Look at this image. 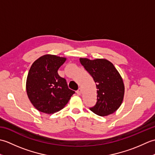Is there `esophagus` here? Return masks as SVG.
<instances>
[{
	"instance_id": "esophagus-1",
	"label": "esophagus",
	"mask_w": 155,
	"mask_h": 155,
	"mask_svg": "<svg viewBox=\"0 0 155 155\" xmlns=\"http://www.w3.org/2000/svg\"><path fill=\"white\" fill-rule=\"evenodd\" d=\"M76 93H77V94L80 95V94H81V88H78V89L77 91H76Z\"/></svg>"
}]
</instances>
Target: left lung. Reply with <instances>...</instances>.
<instances>
[{
  "instance_id": "left-lung-1",
  "label": "left lung",
  "mask_w": 155,
  "mask_h": 155,
  "mask_svg": "<svg viewBox=\"0 0 155 155\" xmlns=\"http://www.w3.org/2000/svg\"><path fill=\"white\" fill-rule=\"evenodd\" d=\"M80 62L96 83L97 103L90 110L101 117L114 113L120 106L124 93L123 79L114 66L106 59L81 58Z\"/></svg>"
}]
</instances>
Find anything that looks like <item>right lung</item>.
Masks as SVG:
<instances>
[{"mask_svg":"<svg viewBox=\"0 0 155 155\" xmlns=\"http://www.w3.org/2000/svg\"><path fill=\"white\" fill-rule=\"evenodd\" d=\"M66 58L47 54L35 61L29 70L27 93L39 111L52 114L63 108L75 92L69 89L65 78L58 74Z\"/></svg>","mask_w":155,"mask_h":155,"instance_id":"add662e5","label":"right lung"}]
</instances>
